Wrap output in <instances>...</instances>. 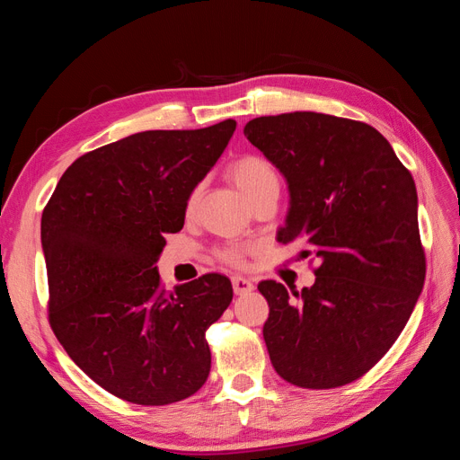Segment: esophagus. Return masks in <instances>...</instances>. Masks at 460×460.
Segmentation results:
<instances>
[{"mask_svg": "<svg viewBox=\"0 0 460 460\" xmlns=\"http://www.w3.org/2000/svg\"><path fill=\"white\" fill-rule=\"evenodd\" d=\"M232 288H234V294L235 296H247L253 291V284L252 280H247L243 276H234L232 278Z\"/></svg>", "mask_w": 460, "mask_h": 460, "instance_id": "1", "label": "esophagus"}]
</instances>
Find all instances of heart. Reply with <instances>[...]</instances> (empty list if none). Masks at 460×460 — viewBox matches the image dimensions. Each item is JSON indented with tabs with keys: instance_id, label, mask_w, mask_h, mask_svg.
<instances>
[{
	"instance_id": "heart-1",
	"label": "heart",
	"mask_w": 460,
	"mask_h": 460,
	"mask_svg": "<svg viewBox=\"0 0 460 460\" xmlns=\"http://www.w3.org/2000/svg\"><path fill=\"white\" fill-rule=\"evenodd\" d=\"M228 178L232 180V184L243 193L249 203L267 196V193H278V190H280V178H278L274 166L259 155H243L240 159H235L228 166ZM198 196V190L191 191V196L186 203L188 213H191L193 207H196ZM247 252V247H225L220 249L217 255L222 262L238 267V264L243 262Z\"/></svg>"
}]
</instances>
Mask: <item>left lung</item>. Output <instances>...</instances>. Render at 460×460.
<instances>
[{
  "label": "left lung",
  "mask_w": 460,
  "mask_h": 460,
  "mask_svg": "<svg viewBox=\"0 0 460 460\" xmlns=\"http://www.w3.org/2000/svg\"><path fill=\"white\" fill-rule=\"evenodd\" d=\"M289 186L278 242H301L318 267L311 288L264 280L262 336L289 384L332 389L367 374L395 343L424 286L416 188L367 122L296 111L243 128Z\"/></svg>",
  "instance_id": "left-lung-1"
}]
</instances>
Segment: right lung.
I'll return each instance as SVG.
<instances>
[{"mask_svg":"<svg viewBox=\"0 0 460 460\" xmlns=\"http://www.w3.org/2000/svg\"><path fill=\"white\" fill-rule=\"evenodd\" d=\"M235 130H147L78 157L41 215L49 324L90 378L128 402L161 407L207 382L205 332L228 309L232 284L211 272L166 291L164 234Z\"/></svg>","mask_w":460,"mask_h":460,"instance_id":"obj_1","label":"right lung"}]
</instances>
